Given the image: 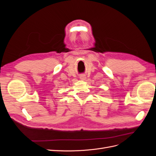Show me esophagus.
I'll return each mask as SVG.
<instances>
[{
	"label": "esophagus",
	"instance_id": "34e87169",
	"mask_svg": "<svg viewBox=\"0 0 156 156\" xmlns=\"http://www.w3.org/2000/svg\"><path fill=\"white\" fill-rule=\"evenodd\" d=\"M80 79L82 80V81H85V80H86V76L84 75H81V76H80Z\"/></svg>",
	"mask_w": 156,
	"mask_h": 156
}]
</instances>
